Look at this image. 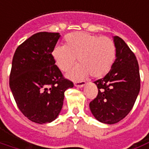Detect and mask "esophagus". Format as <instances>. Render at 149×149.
<instances>
[{
	"label": "esophagus",
	"instance_id": "obj_1",
	"mask_svg": "<svg viewBox=\"0 0 149 149\" xmlns=\"http://www.w3.org/2000/svg\"><path fill=\"white\" fill-rule=\"evenodd\" d=\"M74 86L76 87H83L84 86L86 85V82H75L74 83Z\"/></svg>",
	"mask_w": 149,
	"mask_h": 149
}]
</instances>
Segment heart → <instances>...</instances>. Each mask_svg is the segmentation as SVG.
Masks as SVG:
<instances>
[{
  "instance_id": "heart-1",
  "label": "heart",
  "mask_w": 149,
  "mask_h": 149,
  "mask_svg": "<svg viewBox=\"0 0 149 149\" xmlns=\"http://www.w3.org/2000/svg\"><path fill=\"white\" fill-rule=\"evenodd\" d=\"M65 46H56L52 56L63 71L70 70L76 63L80 64L68 77L81 79L89 74L101 78L110 70L116 56V46L108 36H98L86 32H73L65 37Z\"/></svg>"
}]
</instances>
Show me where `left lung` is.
Wrapping results in <instances>:
<instances>
[{"mask_svg":"<svg viewBox=\"0 0 149 149\" xmlns=\"http://www.w3.org/2000/svg\"><path fill=\"white\" fill-rule=\"evenodd\" d=\"M116 59L104 78L94 82L97 96L90 102V109L98 121L118 123L134 106L141 88L138 62L134 53L119 36H113Z\"/></svg>","mask_w":149,"mask_h":149,"instance_id":"8db88e82","label":"left lung"}]
</instances>
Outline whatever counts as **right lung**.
Here are the masks:
<instances>
[{
	"label": "right lung",
	"mask_w": 149,
	"mask_h": 149,
	"mask_svg": "<svg viewBox=\"0 0 149 149\" xmlns=\"http://www.w3.org/2000/svg\"><path fill=\"white\" fill-rule=\"evenodd\" d=\"M60 37L57 32H38L14 53L9 86L18 108L33 122L55 120L63 105L64 92L74 86L64 79L52 56Z\"/></svg>",
	"instance_id": "add662e5"
}]
</instances>
